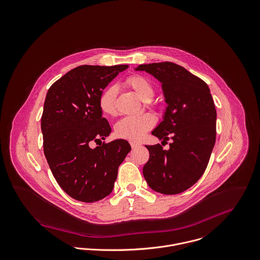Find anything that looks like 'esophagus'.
<instances>
[{
    "label": "esophagus",
    "mask_w": 260,
    "mask_h": 260,
    "mask_svg": "<svg viewBox=\"0 0 260 260\" xmlns=\"http://www.w3.org/2000/svg\"><path fill=\"white\" fill-rule=\"evenodd\" d=\"M142 144H139V143H135V142H131V146L132 148H137V147H140Z\"/></svg>",
    "instance_id": "esophagus-1"
}]
</instances>
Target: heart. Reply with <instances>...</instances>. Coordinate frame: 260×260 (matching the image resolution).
Listing matches in <instances>:
<instances>
[{
  "mask_svg": "<svg viewBox=\"0 0 260 260\" xmlns=\"http://www.w3.org/2000/svg\"><path fill=\"white\" fill-rule=\"evenodd\" d=\"M124 85L132 88L146 105L154 96V87L152 83L141 75H132L124 81ZM117 87L116 86L106 88L100 95L99 107L101 112L106 116H115L116 113V100ZM154 124L153 116L145 114L139 116H126L117 121L115 127L116 137L131 141H140L147 131Z\"/></svg>",
  "mask_w": 260,
  "mask_h": 260,
  "instance_id": "b5f03b06",
  "label": "heart"
}]
</instances>
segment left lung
<instances>
[{"mask_svg": "<svg viewBox=\"0 0 260 260\" xmlns=\"http://www.w3.org/2000/svg\"><path fill=\"white\" fill-rule=\"evenodd\" d=\"M161 84L168 104L164 120L152 131L170 139V149L160 144L145 145L148 161L144 178L153 190L177 194L192 186L205 172L216 139V110L209 87L199 77L171 61L140 64Z\"/></svg>", "mask_w": 260, "mask_h": 260, "instance_id": "left-lung-1", "label": "left lung"}]
</instances>
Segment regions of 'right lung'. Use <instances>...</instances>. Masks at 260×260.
<instances>
[{
	"instance_id": "obj_1",
	"label": "right lung",
	"mask_w": 260,
	"mask_h": 260,
	"mask_svg": "<svg viewBox=\"0 0 260 260\" xmlns=\"http://www.w3.org/2000/svg\"><path fill=\"white\" fill-rule=\"evenodd\" d=\"M127 68L80 66L47 92L41 120L45 156L58 185L79 202H98L109 196L118 167L131 151L124 140L102 143L112 128L99 107L103 89ZM91 141L100 144L90 149Z\"/></svg>"
}]
</instances>
